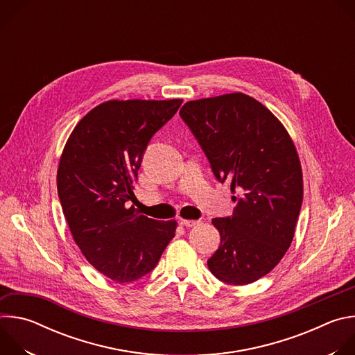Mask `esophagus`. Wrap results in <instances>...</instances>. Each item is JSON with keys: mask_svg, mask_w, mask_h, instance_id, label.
<instances>
[{"mask_svg": "<svg viewBox=\"0 0 355 355\" xmlns=\"http://www.w3.org/2000/svg\"><path fill=\"white\" fill-rule=\"evenodd\" d=\"M180 223L185 227H192V226H196L199 223V220H192V219H181Z\"/></svg>", "mask_w": 355, "mask_h": 355, "instance_id": "34e87169", "label": "esophagus"}]
</instances>
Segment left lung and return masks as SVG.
I'll return each instance as SVG.
<instances>
[{"label": "left lung", "mask_w": 355, "mask_h": 355, "mask_svg": "<svg viewBox=\"0 0 355 355\" xmlns=\"http://www.w3.org/2000/svg\"><path fill=\"white\" fill-rule=\"evenodd\" d=\"M218 181L230 182L233 215L212 219L220 245L208 260L229 285L267 275L289 248L303 199L295 144L257 99L241 92L189 101L181 111Z\"/></svg>", "instance_id": "1"}]
</instances>
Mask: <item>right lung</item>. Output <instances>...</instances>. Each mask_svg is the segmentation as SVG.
Here are the masks:
<instances>
[{"label":"right lung","mask_w":355,"mask_h":355,"mask_svg":"<svg viewBox=\"0 0 355 355\" xmlns=\"http://www.w3.org/2000/svg\"><path fill=\"white\" fill-rule=\"evenodd\" d=\"M182 99L107 101L71 132L58 168V192L74 241L108 278L133 282L153 270L175 236V220L126 208L143 153Z\"/></svg>","instance_id":"add662e5"}]
</instances>
